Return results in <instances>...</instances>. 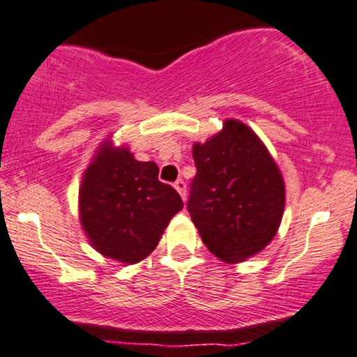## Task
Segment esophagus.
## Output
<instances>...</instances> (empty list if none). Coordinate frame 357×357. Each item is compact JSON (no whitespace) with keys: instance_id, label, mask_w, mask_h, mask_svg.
I'll list each match as a JSON object with an SVG mask.
<instances>
[{"instance_id":"34e87169","label":"esophagus","mask_w":357,"mask_h":357,"mask_svg":"<svg viewBox=\"0 0 357 357\" xmlns=\"http://www.w3.org/2000/svg\"><path fill=\"white\" fill-rule=\"evenodd\" d=\"M174 187H175V189H177V192L180 194V197L185 200V197H187V185H185V182H183L182 178H178L177 182L174 183Z\"/></svg>"}]
</instances>
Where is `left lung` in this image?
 <instances>
[{
	"instance_id": "obj_1",
	"label": "left lung",
	"mask_w": 357,
	"mask_h": 357,
	"mask_svg": "<svg viewBox=\"0 0 357 357\" xmlns=\"http://www.w3.org/2000/svg\"><path fill=\"white\" fill-rule=\"evenodd\" d=\"M195 174L187 209L212 255L244 261L270 244L285 209V182L251 128L226 119L192 148Z\"/></svg>"
}]
</instances>
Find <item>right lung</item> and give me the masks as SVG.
<instances>
[{
	"label": "right lung",
	"mask_w": 357,
	"mask_h": 357,
	"mask_svg": "<svg viewBox=\"0 0 357 357\" xmlns=\"http://www.w3.org/2000/svg\"><path fill=\"white\" fill-rule=\"evenodd\" d=\"M183 207L174 187L158 180L153 162H138L109 139L99 146L79 189V219L96 251L133 265L157 248Z\"/></svg>",
	"instance_id": "right-lung-1"
}]
</instances>
